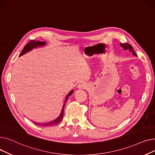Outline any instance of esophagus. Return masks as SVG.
<instances>
[{"mask_svg": "<svg viewBox=\"0 0 155 155\" xmlns=\"http://www.w3.org/2000/svg\"><path fill=\"white\" fill-rule=\"evenodd\" d=\"M86 87H87L86 84H85L83 83V82L80 83V84H78V88H79V89H85V88H86Z\"/></svg>", "mask_w": 155, "mask_h": 155, "instance_id": "esophagus-1", "label": "esophagus"}]
</instances>
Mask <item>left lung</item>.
I'll list each match as a JSON object with an SVG mask.
<instances>
[{"instance_id": "1", "label": "left lung", "mask_w": 155, "mask_h": 155, "mask_svg": "<svg viewBox=\"0 0 155 155\" xmlns=\"http://www.w3.org/2000/svg\"><path fill=\"white\" fill-rule=\"evenodd\" d=\"M120 46L122 48H123V49H124V50H129V51L132 52V53L134 56H137V55H136V53H135V51L134 50L133 46L131 45H129V43H120Z\"/></svg>"}]
</instances>
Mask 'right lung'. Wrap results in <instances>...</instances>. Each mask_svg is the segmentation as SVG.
<instances>
[{
    "label": "right lung",
    "mask_w": 155,
    "mask_h": 155,
    "mask_svg": "<svg viewBox=\"0 0 155 155\" xmlns=\"http://www.w3.org/2000/svg\"><path fill=\"white\" fill-rule=\"evenodd\" d=\"M45 45H46V42L45 41H39L31 40V41H30L28 44H26L25 45V46L24 47V49L22 50V52L21 53V54H19V56H22L24 54L26 53L28 51H30L33 48H38V47H41V46H43ZM73 91L72 90L67 95L66 99H65L64 104L63 106V108H62V110H61V112L60 113V114L56 119H54V120H52L51 122H49V123H36V122H33V123L35 124H36L37 126H53V125L58 124L62 120V119L63 117V112H64V105H65V103H66L68 98L73 94Z\"/></svg>",
    "instance_id": "add662e5"
}]
</instances>
